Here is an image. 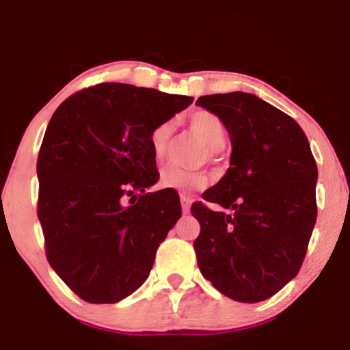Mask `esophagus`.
Segmentation results:
<instances>
[{
  "mask_svg": "<svg viewBox=\"0 0 350 350\" xmlns=\"http://www.w3.org/2000/svg\"><path fill=\"white\" fill-rule=\"evenodd\" d=\"M180 200H181V208H183V213H189V208H191V198H188L186 194H181L180 196Z\"/></svg>",
  "mask_w": 350,
  "mask_h": 350,
  "instance_id": "1",
  "label": "esophagus"
}]
</instances>
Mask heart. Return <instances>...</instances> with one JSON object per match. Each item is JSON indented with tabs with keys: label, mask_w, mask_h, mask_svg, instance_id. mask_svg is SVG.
<instances>
[{
	"label": "heart",
	"mask_w": 350,
	"mask_h": 350,
	"mask_svg": "<svg viewBox=\"0 0 350 350\" xmlns=\"http://www.w3.org/2000/svg\"><path fill=\"white\" fill-rule=\"evenodd\" d=\"M189 126L191 131L210 148V156H213L215 151L223 150L224 143H226V127L217 114L200 109V111L191 114ZM172 133H174V122L170 121L157 124L151 131L150 146L156 159H162L167 154ZM210 180L212 176L205 170H189L170 165L162 169L159 185L162 188L172 189H204L210 185Z\"/></svg>",
	"instance_id": "heart-1"
}]
</instances>
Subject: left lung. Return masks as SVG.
Instances as JSON below:
<instances>
[{"label":"left lung","mask_w":350,"mask_h":350,"mask_svg":"<svg viewBox=\"0 0 350 350\" xmlns=\"http://www.w3.org/2000/svg\"><path fill=\"white\" fill-rule=\"evenodd\" d=\"M231 137V167L194 202L199 269L224 296L260 303L298 274L317 219V164L299 124L253 94L199 97Z\"/></svg>","instance_id":"8db88e82"}]
</instances>
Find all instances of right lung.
Returning a JSON list of instances; mask_svg holds the SVG:
<instances>
[{
    "label": "right lung",
    "instance_id": "right-lung-1",
    "mask_svg": "<svg viewBox=\"0 0 350 350\" xmlns=\"http://www.w3.org/2000/svg\"><path fill=\"white\" fill-rule=\"evenodd\" d=\"M191 102L102 83L52 114L36 164L38 218L47 261L81 299L118 303L150 275L157 247L181 217L175 189L145 193L159 180L150 133Z\"/></svg>",
    "mask_w": 350,
    "mask_h": 350
}]
</instances>
